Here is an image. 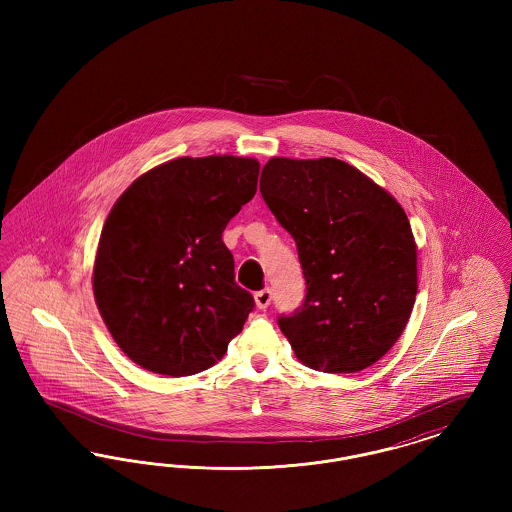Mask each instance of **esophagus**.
<instances>
[{
  "label": "esophagus",
  "mask_w": 512,
  "mask_h": 512,
  "mask_svg": "<svg viewBox=\"0 0 512 512\" xmlns=\"http://www.w3.org/2000/svg\"><path fill=\"white\" fill-rule=\"evenodd\" d=\"M253 297H255V305H257L259 309H267L268 305H270V301H272V292H270L268 288H265V290L255 293Z\"/></svg>",
  "instance_id": "34e87169"
}]
</instances>
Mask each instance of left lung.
I'll return each mask as SVG.
<instances>
[{"label": "left lung", "instance_id": "left-lung-1", "mask_svg": "<svg viewBox=\"0 0 512 512\" xmlns=\"http://www.w3.org/2000/svg\"><path fill=\"white\" fill-rule=\"evenodd\" d=\"M261 195L297 244L305 303L278 318L295 357L322 372H359L403 334L418 292L416 242L397 199L353 165L272 157Z\"/></svg>", "mask_w": 512, "mask_h": 512}]
</instances>
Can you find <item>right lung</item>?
<instances>
[{
  "mask_svg": "<svg viewBox=\"0 0 512 512\" xmlns=\"http://www.w3.org/2000/svg\"><path fill=\"white\" fill-rule=\"evenodd\" d=\"M253 157H178L138 176L99 236L92 288L113 340L136 365L190 376L220 361L253 297L234 282L222 232L255 192Z\"/></svg>",
  "mask_w": 512,
  "mask_h": 512,
  "instance_id": "1",
  "label": "right lung"
}]
</instances>
